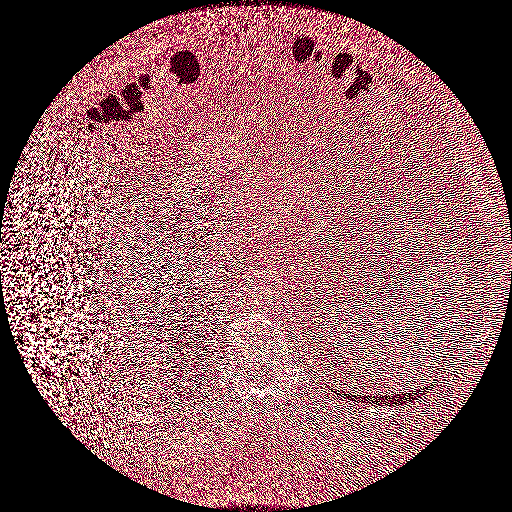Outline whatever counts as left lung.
<instances>
[{
  "label": "left lung",
  "instance_id": "1",
  "mask_svg": "<svg viewBox=\"0 0 512 512\" xmlns=\"http://www.w3.org/2000/svg\"><path fill=\"white\" fill-rule=\"evenodd\" d=\"M329 318V316H327ZM420 395V391H416V393H397V395H388V397H365V399H369L372 403H391V405H399V403H410V401H414L416 397ZM361 399V397H359Z\"/></svg>",
  "mask_w": 512,
  "mask_h": 512
}]
</instances>
